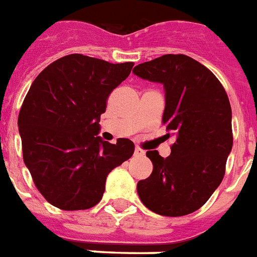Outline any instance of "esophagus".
<instances>
[{
  "mask_svg": "<svg viewBox=\"0 0 257 257\" xmlns=\"http://www.w3.org/2000/svg\"><path fill=\"white\" fill-rule=\"evenodd\" d=\"M144 155H146V152L142 148H139V147L135 148V156H144Z\"/></svg>",
  "mask_w": 257,
  "mask_h": 257,
  "instance_id": "obj_1",
  "label": "esophagus"
}]
</instances>
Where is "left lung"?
<instances>
[{
    "label": "left lung",
    "mask_w": 257,
    "mask_h": 257,
    "mask_svg": "<svg viewBox=\"0 0 257 257\" xmlns=\"http://www.w3.org/2000/svg\"><path fill=\"white\" fill-rule=\"evenodd\" d=\"M142 79L162 83L163 124L175 136L171 154L148 151L154 170L137 194L156 214L181 217L198 210L220 186L232 151V109L213 72L186 55H163L133 68Z\"/></svg>",
    "instance_id": "1"
}]
</instances>
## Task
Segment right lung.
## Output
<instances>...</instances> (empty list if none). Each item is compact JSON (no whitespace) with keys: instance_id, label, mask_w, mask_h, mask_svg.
<instances>
[{"instance_id":"add662e5","label":"right lung","mask_w":257,"mask_h":257,"mask_svg":"<svg viewBox=\"0 0 257 257\" xmlns=\"http://www.w3.org/2000/svg\"><path fill=\"white\" fill-rule=\"evenodd\" d=\"M132 62L109 63L72 54L55 60L31 85L19 114L24 163L37 190L62 210L95 206L106 176L135 152L129 139L103 142L101 114Z\"/></svg>"}]
</instances>
